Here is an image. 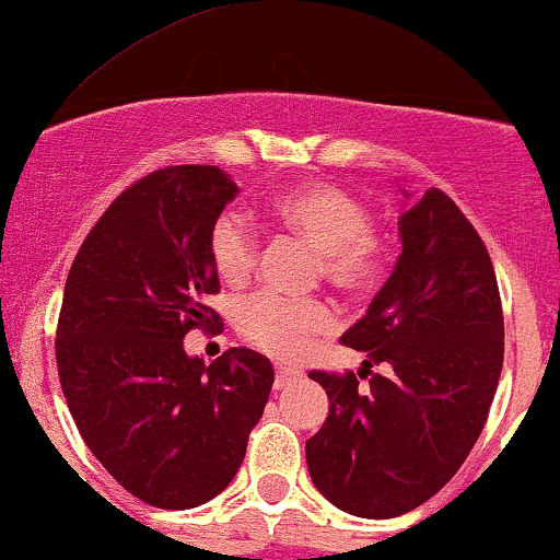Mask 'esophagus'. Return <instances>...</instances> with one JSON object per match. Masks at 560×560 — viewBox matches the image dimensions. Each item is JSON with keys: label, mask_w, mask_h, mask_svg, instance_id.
Here are the masks:
<instances>
[{"label": "esophagus", "mask_w": 560, "mask_h": 560, "mask_svg": "<svg viewBox=\"0 0 560 560\" xmlns=\"http://www.w3.org/2000/svg\"><path fill=\"white\" fill-rule=\"evenodd\" d=\"M299 378V371L285 369V365H278V374H275V389H285L291 387L293 382Z\"/></svg>", "instance_id": "esophagus-1"}]
</instances>
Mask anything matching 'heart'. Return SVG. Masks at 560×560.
Listing matches in <instances>:
<instances>
[{"mask_svg":"<svg viewBox=\"0 0 560 560\" xmlns=\"http://www.w3.org/2000/svg\"><path fill=\"white\" fill-rule=\"evenodd\" d=\"M272 213L320 254L323 275L341 291L369 293L384 278L387 243L371 232V210L339 186L310 184L282 191L272 200ZM208 250L221 280L245 282L258 261L254 224L237 210H226L210 226ZM237 323L250 345L288 360L310 350L312 339L328 330L334 317L317 302L256 293L240 306Z\"/></svg>","mask_w":560,"mask_h":560,"instance_id":"heart-1","label":"heart"}]
</instances>
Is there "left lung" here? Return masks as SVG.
Wrapping results in <instances>:
<instances>
[{
  "label": "left lung",
  "instance_id": "left-lung-1",
  "mask_svg": "<svg viewBox=\"0 0 560 560\" xmlns=\"http://www.w3.org/2000/svg\"><path fill=\"white\" fill-rule=\"evenodd\" d=\"M411 197L408 191H402ZM393 275L341 341L374 364L312 371L328 417L306 441L312 483L358 518H395L454 478L483 430L504 358L497 275L483 240L441 189L400 213Z\"/></svg>",
  "mask_w": 560,
  "mask_h": 560
}]
</instances>
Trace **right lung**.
Here are the masks:
<instances>
[{
  "mask_svg": "<svg viewBox=\"0 0 560 560\" xmlns=\"http://www.w3.org/2000/svg\"><path fill=\"white\" fill-rule=\"evenodd\" d=\"M230 173L176 165L125 189L69 269L56 360L82 441L122 489L189 510L232 483L275 369L248 347L213 363L184 336L219 315L210 226L237 197Z\"/></svg>",
  "mask_w": 560,
  "mask_h": 560,
  "instance_id": "obj_1",
  "label": "right lung"
}]
</instances>
